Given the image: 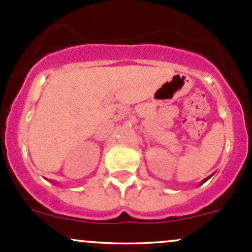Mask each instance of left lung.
Here are the masks:
<instances>
[{"mask_svg":"<svg viewBox=\"0 0 252 252\" xmlns=\"http://www.w3.org/2000/svg\"><path fill=\"white\" fill-rule=\"evenodd\" d=\"M210 178H211V175H210V177H208V178H206V179L202 180V182H201V184H204V183L206 182V180H208V179H210Z\"/></svg>","mask_w":252,"mask_h":252,"instance_id":"1","label":"left lung"}]
</instances>
